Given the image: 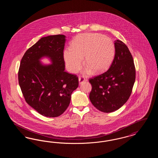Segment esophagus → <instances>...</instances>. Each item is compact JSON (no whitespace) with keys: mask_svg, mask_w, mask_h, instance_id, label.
I'll use <instances>...</instances> for the list:
<instances>
[{"mask_svg":"<svg viewBox=\"0 0 158 158\" xmlns=\"http://www.w3.org/2000/svg\"><path fill=\"white\" fill-rule=\"evenodd\" d=\"M86 81V79L85 78L84 76H79V82L80 84H82V83Z\"/></svg>","mask_w":158,"mask_h":158,"instance_id":"obj_1","label":"esophagus"}]
</instances>
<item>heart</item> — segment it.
Masks as SVG:
<instances>
[{
  "instance_id": "b5f03b06",
  "label": "heart",
  "mask_w": 158,
  "mask_h": 158,
  "mask_svg": "<svg viewBox=\"0 0 158 158\" xmlns=\"http://www.w3.org/2000/svg\"><path fill=\"white\" fill-rule=\"evenodd\" d=\"M114 45L110 38L97 33L83 34L72 41L71 48L64 50L63 57L68 70L77 72L84 63V71L99 73L111 64L114 56Z\"/></svg>"
}]
</instances>
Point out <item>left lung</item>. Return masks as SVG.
Listing matches in <instances>:
<instances>
[{"label":"left lung","mask_w":158,"mask_h":158,"mask_svg":"<svg viewBox=\"0 0 158 158\" xmlns=\"http://www.w3.org/2000/svg\"><path fill=\"white\" fill-rule=\"evenodd\" d=\"M114 46L115 56L109 69L89 79L90 102L103 113L115 111L124 105L135 82L134 60L127 46L118 40L114 41Z\"/></svg>","instance_id":"1"}]
</instances>
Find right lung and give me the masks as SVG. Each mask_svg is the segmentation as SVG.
<instances>
[{
	"instance_id": "right-lung-1",
	"label": "right lung",
	"mask_w": 158,
	"mask_h": 158,
	"mask_svg": "<svg viewBox=\"0 0 158 158\" xmlns=\"http://www.w3.org/2000/svg\"><path fill=\"white\" fill-rule=\"evenodd\" d=\"M64 35L41 38L23 56L18 81L25 101L41 115L60 116L68 108L71 95L79 86L78 77L64 70ZM49 57L52 64L43 65L39 59Z\"/></svg>"
}]
</instances>
